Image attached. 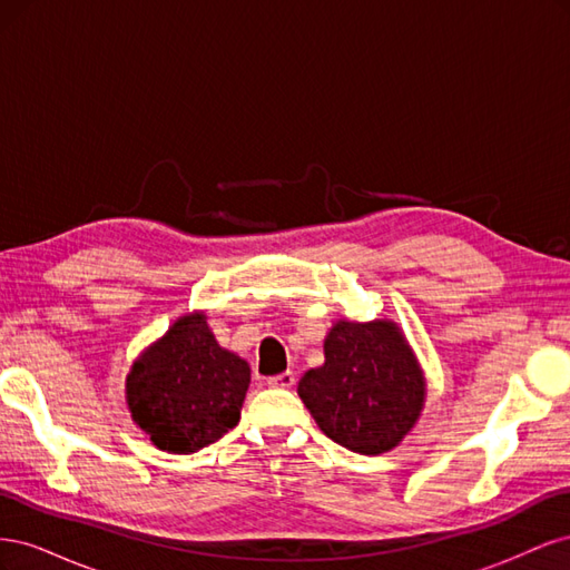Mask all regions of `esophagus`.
Returning a JSON list of instances; mask_svg holds the SVG:
<instances>
[{"mask_svg": "<svg viewBox=\"0 0 570 570\" xmlns=\"http://www.w3.org/2000/svg\"><path fill=\"white\" fill-rule=\"evenodd\" d=\"M266 385L273 387V390H287V387L295 385V373L285 371V373H278V375H271V377H266Z\"/></svg>", "mask_w": 570, "mask_h": 570, "instance_id": "esophagus-1", "label": "esophagus"}]
</instances>
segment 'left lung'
I'll use <instances>...</instances> for the list:
<instances>
[{
    "label": "left lung",
    "instance_id": "1",
    "mask_svg": "<svg viewBox=\"0 0 570 570\" xmlns=\"http://www.w3.org/2000/svg\"><path fill=\"white\" fill-rule=\"evenodd\" d=\"M325 364L304 373L299 396L333 442L383 454L421 416L425 385L400 327L340 321L327 333Z\"/></svg>",
    "mask_w": 570,
    "mask_h": 570
}]
</instances>
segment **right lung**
<instances>
[{
	"label": "right lung",
	"mask_w": 570,
	"mask_h": 570,
	"mask_svg": "<svg viewBox=\"0 0 570 570\" xmlns=\"http://www.w3.org/2000/svg\"><path fill=\"white\" fill-rule=\"evenodd\" d=\"M247 387V361L218 347L204 314H193L135 361L126 400L159 450L193 454L239 423Z\"/></svg>",
	"instance_id": "1"
}]
</instances>
